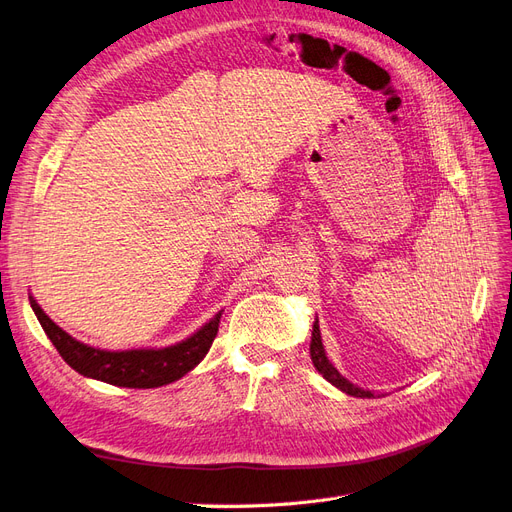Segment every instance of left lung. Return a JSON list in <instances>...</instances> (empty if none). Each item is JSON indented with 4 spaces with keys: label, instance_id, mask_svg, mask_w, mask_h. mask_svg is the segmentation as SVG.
<instances>
[{
    "label": "left lung",
    "instance_id": "1",
    "mask_svg": "<svg viewBox=\"0 0 512 512\" xmlns=\"http://www.w3.org/2000/svg\"><path fill=\"white\" fill-rule=\"evenodd\" d=\"M309 354H312V361H314V367L320 371V374L327 378L333 386H337L339 391H344L352 397H374V393L371 391H363L359 389V386H354L352 382H348L339 371L329 363L327 354H324V348H322V337H320V329H318V322H314V331H312V344H309Z\"/></svg>",
    "mask_w": 512,
    "mask_h": 512
}]
</instances>
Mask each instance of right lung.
Instances as JSON below:
<instances>
[{
    "instance_id": "1",
    "label": "right lung",
    "mask_w": 512,
    "mask_h": 512,
    "mask_svg": "<svg viewBox=\"0 0 512 512\" xmlns=\"http://www.w3.org/2000/svg\"><path fill=\"white\" fill-rule=\"evenodd\" d=\"M34 314L38 316L44 333L49 335L57 352L74 371L81 376L102 380L115 386H128V389H156L179 380L181 376L192 371L200 361L205 359L215 335L220 329L222 312L215 314L203 329L196 331L192 337L181 344L160 348V350H123L111 352L91 348L76 342L64 329L46 316L40 305L29 297Z\"/></svg>"
}]
</instances>
